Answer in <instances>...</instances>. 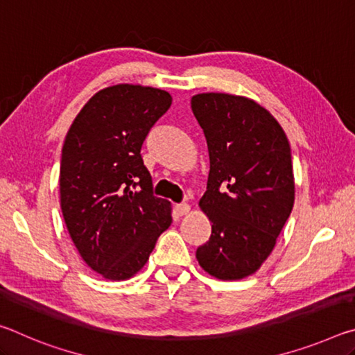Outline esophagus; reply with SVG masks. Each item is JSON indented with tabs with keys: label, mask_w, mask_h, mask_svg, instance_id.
I'll list each match as a JSON object with an SVG mask.
<instances>
[{
	"label": "esophagus",
	"mask_w": 355,
	"mask_h": 355,
	"mask_svg": "<svg viewBox=\"0 0 355 355\" xmlns=\"http://www.w3.org/2000/svg\"><path fill=\"white\" fill-rule=\"evenodd\" d=\"M188 211H189L188 203H177V205H175V213L178 216H183V214H186Z\"/></svg>",
	"instance_id": "1"
}]
</instances>
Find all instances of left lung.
<instances>
[{
	"label": "left lung",
	"instance_id": "obj_1",
	"mask_svg": "<svg viewBox=\"0 0 355 355\" xmlns=\"http://www.w3.org/2000/svg\"><path fill=\"white\" fill-rule=\"evenodd\" d=\"M192 112L207 137L209 173L199 202L211 236L196 252L220 280L254 274L271 254L294 203L290 142L277 120L254 100L199 94Z\"/></svg>",
	"mask_w": 355,
	"mask_h": 355
}]
</instances>
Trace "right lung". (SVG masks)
Returning <instances> with one entry per match:
<instances>
[{
  "instance_id": "right-lung-1",
  "label": "right lung",
  "mask_w": 355,
  "mask_h": 355,
  "mask_svg": "<svg viewBox=\"0 0 355 355\" xmlns=\"http://www.w3.org/2000/svg\"><path fill=\"white\" fill-rule=\"evenodd\" d=\"M171 105L161 89L117 84L95 94L65 136L62 216L83 260L105 279L133 277L172 222L171 203L153 196L141 155Z\"/></svg>"
}]
</instances>
